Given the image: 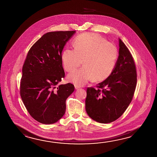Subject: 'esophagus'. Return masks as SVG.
Instances as JSON below:
<instances>
[{
  "instance_id": "obj_1",
  "label": "esophagus",
  "mask_w": 157,
  "mask_h": 157,
  "mask_svg": "<svg viewBox=\"0 0 157 157\" xmlns=\"http://www.w3.org/2000/svg\"><path fill=\"white\" fill-rule=\"evenodd\" d=\"M75 90H78V89H79L80 88V86H75Z\"/></svg>"
}]
</instances>
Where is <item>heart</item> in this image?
Wrapping results in <instances>:
<instances>
[{
	"instance_id": "heart-1",
	"label": "heart",
	"mask_w": 157,
	"mask_h": 157,
	"mask_svg": "<svg viewBox=\"0 0 157 157\" xmlns=\"http://www.w3.org/2000/svg\"><path fill=\"white\" fill-rule=\"evenodd\" d=\"M74 49L65 48L61 59L64 69L71 72L68 75L69 82L83 86L90 80L101 82L110 75L115 66L118 50L113 44L107 42L101 36L86 33L78 36L73 43Z\"/></svg>"
}]
</instances>
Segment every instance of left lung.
<instances>
[{"mask_svg": "<svg viewBox=\"0 0 157 157\" xmlns=\"http://www.w3.org/2000/svg\"><path fill=\"white\" fill-rule=\"evenodd\" d=\"M118 57L112 73L99 83L98 89L88 88L86 110L96 121L107 124L116 120L131 103L137 82L134 61L120 39Z\"/></svg>", "mask_w": 157, "mask_h": 157, "instance_id": "left-lung-1", "label": "left lung"}]
</instances>
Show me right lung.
Segmentation results:
<instances>
[{
    "label": "right lung",
    "instance_id": "1",
    "mask_svg": "<svg viewBox=\"0 0 157 157\" xmlns=\"http://www.w3.org/2000/svg\"><path fill=\"white\" fill-rule=\"evenodd\" d=\"M75 32L45 33L30 48L23 64L21 97L30 115L41 124H54L64 116L66 100L74 90L72 84L57 86L65 77L62 51Z\"/></svg>",
    "mask_w": 157,
    "mask_h": 157
}]
</instances>
